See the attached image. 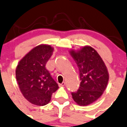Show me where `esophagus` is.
Wrapping results in <instances>:
<instances>
[{"instance_id": "esophagus-1", "label": "esophagus", "mask_w": 127, "mask_h": 127, "mask_svg": "<svg viewBox=\"0 0 127 127\" xmlns=\"http://www.w3.org/2000/svg\"><path fill=\"white\" fill-rule=\"evenodd\" d=\"M65 85V83L64 82H63L61 84H59V86H64Z\"/></svg>"}]
</instances>
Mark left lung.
<instances>
[{"mask_svg": "<svg viewBox=\"0 0 127 127\" xmlns=\"http://www.w3.org/2000/svg\"><path fill=\"white\" fill-rule=\"evenodd\" d=\"M70 55L80 72V85L78 91L72 93L74 100L80 106H88L100 97L107 86L109 73L105 63L92 47L83 46L72 49Z\"/></svg>", "mask_w": 127, "mask_h": 127, "instance_id": "left-lung-1", "label": "left lung"}]
</instances>
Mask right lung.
<instances>
[{
	"mask_svg": "<svg viewBox=\"0 0 127 127\" xmlns=\"http://www.w3.org/2000/svg\"><path fill=\"white\" fill-rule=\"evenodd\" d=\"M53 50L48 44L36 46L20 60L16 69V78L22 95L37 106L49 103L52 94L58 89L46 68Z\"/></svg>",
	"mask_w": 127,
	"mask_h": 127,
	"instance_id": "obj_1",
	"label": "right lung"
}]
</instances>
